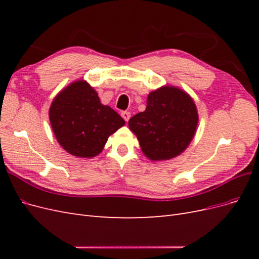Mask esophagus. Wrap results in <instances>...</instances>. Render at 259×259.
Wrapping results in <instances>:
<instances>
[{
  "mask_svg": "<svg viewBox=\"0 0 259 259\" xmlns=\"http://www.w3.org/2000/svg\"><path fill=\"white\" fill-rule=\"evenodd\" d=\"M121 115H122L123 119H124L125 121H126V122L130 120V117H131V113H130L128 111H123V112L121 113Z\"/></svg>",
  "mask_w": 259,
  "mask_h": 259,
  "instance_id": "obj_1",
  "label": "esophagus"
}]
</instances>
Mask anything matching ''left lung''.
<instances>
[{
  "instance_id": "1",
  "label": "left lung",
  "mask_w": 259,
  "mask_h": 259,
  "mask_svg": "<svg viewBox=\"0 0 259 259\" xmlns=\"http://www.w3.org/2000/svg\"><path fill=\"white\" fill-rule=\"evenodd\" d=\"M199 114L192 97L184 90L164 85L147 97V107L128 121L142 151L151 161L182 154L193 139Z\"/></svg>"
}]
</instances>
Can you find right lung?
Masks as SVG:
<instances>
[{
  "label": "right lung",
  "mask_w": 259,
  "mask_h": 259,
  "mask_svg": "<svg viewBox=\"0 0 259 259\" xmlns=\"http://www.w3.org/2000/svg\"><path fill=\"white\" fill-rule=\"evenodd\" d=\"M49 115L58 144L68 153L85 159L98 155L109 136L125 124L113 109L100 103L97 92L85 80L61 90Z\"/></svg>",
  "instance_id": "1"
}]
</instances>
